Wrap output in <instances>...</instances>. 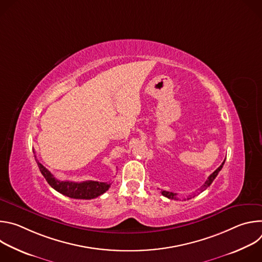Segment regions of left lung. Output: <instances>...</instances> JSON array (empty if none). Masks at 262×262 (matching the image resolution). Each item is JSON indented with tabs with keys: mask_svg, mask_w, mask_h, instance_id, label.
<instances>
[{
	"mask_svg": "<svg viewBox=\"0 0 262 262\" xmlns=\"http://www.w3.org/2000/svg\"><path fill=\"white\" fill-rule=\"evenodd\" d=\"M224 163H225V161H224V162H223V163H222V165H221V166H220V167H219V168H217V169H216V170H215V171H214V172H213V173H211V174H210V175H209V176H208V178H207V180H206V181H205V183H204V184H203V185H202V188H201V189H200V192H203V191H204V190H206V189H207V188H208V186H209V185H210V184H211V183H212V181H213V180H214V178H215V177H216V175H217V174H219V172H220V171H221V170H222V168H223V166H224ZM162 194H163V195H164V196H165V197H167V198H169V199H176V200H177V199H178V198H177V197H176V195H177V194H175V193H172V192H167V191H162ZM195 196H196V194H195V193H194V194H193V195H191V196H189V197H188V200H189V199H191V198H192V197H195Z\"/></svg>",
	"mask_w": 262,
	"mask_h": 262,
	"instance_id": "obj_1",
	"label": "left lung"
}]
</instances>
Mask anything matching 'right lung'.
Returning a JSON list of instances; mask_svg holds the SVG:
<instances>
[{
    "label": "right lung",
    "mask_w": 262,
    "mask_h": 262,
    "mask_svg": "<svg viewBox=\"0 0 262 262\" xmlns=\"http://www.w3.org/2000/svg\"><path fill=\"white\" fill-rule=\"evenodd\" d=\"M34 152V151H33ZM35 154V152H34ZM36 159V156H35ZM39 170L48 183L54 190L73 199H94L108 190L111 183L87 180L83 182H73L68 180L57 179L42 164L36 160Z\"/></svg>",
    "instance_id": "add662e5"
}]
</instances>
